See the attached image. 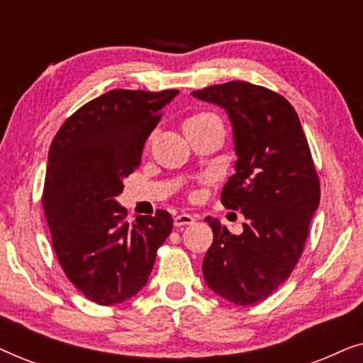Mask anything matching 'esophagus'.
<instances>
[{"instance_id": "esophagus-1", "label": "esophagus", "mask_w": 363, "mask_h": 363, "mask_svg": "<svg viewBox=\"0 0 363 363\" xmlns=\"http://www.w3.org/2000/svg\"><path fill=\"white\" fill-rule=\"evenodd\" d=\"M193 223H195V218H193L191 215H188V213H180V215H177L175 218H173V225H175L177 228L193 225Z\"/></svg>"}]
</instances>
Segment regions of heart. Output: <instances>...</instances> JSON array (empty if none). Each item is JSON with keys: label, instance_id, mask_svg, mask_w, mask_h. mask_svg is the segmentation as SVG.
Here are the masks:
<instances>
[{"label": "heart", "instance_id": "heart-1", "mask_svg": "<svg viewBox=\"0 0 363 363\" xmlns=\"http://www.w3.org/2000/svg\"><path fill=\"white\" fill-rule=\"evenodd\" d=\"M210 117H215L213 113H195V116H191L190 118H186L185 123H190V122H198V121H205V118H210Z\"/></svg>", "mask_w": 363, "mask_h": 363}]
</instances>
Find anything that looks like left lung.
<instances>
[{
    "instance_id": "1",
    "label": "left lung",
    "mask_w": 363,
    "mask_h": 363,
    "mask_svg": "<svg viewBox=\"0 0 363 363\" xmlns=\"http://www.w3.org/2000/svg\"><path fill=\"white\" fill-rule=\"evenodd\" d=\"M191 94L230 117L238 160L221 203L246 218L241 235L206 218L213 242L203 276L223 299L252 306L271 296L299 261L319 206V177L299 116L279 94L242 81Z\"/></svg>"
}]
</instances>
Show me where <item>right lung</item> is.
Masks as SVG:
<instances>
[{"instance_id":"1","label":"right lung","mask_w":363,"mask_h":363,"mask_svg":"<svg viewBox=\"0 0 363 363\" xmlns=\"http://www.w3.org/2000/svg\"><path fill=\"white\" fill-rule=\"evenodd\" d=\"M178 92L108 91L74 112L49 148L43 208L52 247L67 279L96 304L135 296L173 228L165 210L130 225L116 198Z\"/></svg>"}]
</instances>
